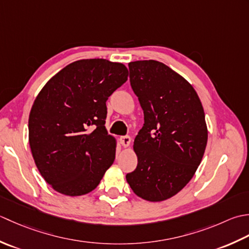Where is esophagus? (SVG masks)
Returning a JSON list of instances; mask_svg holds the SVG:
<instances>
[{"mask_svg": "<svg viewBox=\"0 0 249 249\" xmlns=\"http://www.w3.org/2000/svg\"><path fill=\"white\" fill-rule=\"evenodd\" d=\"M119 142H120V144L123 145L124 147H128L129 145H130V143H131V138L129 135H124V136H120V139H119Z\"/></svg>", "mask_w": 249, "mask_h": 249, "instance_id": "1", "label": "esophagus"}]
</instances>
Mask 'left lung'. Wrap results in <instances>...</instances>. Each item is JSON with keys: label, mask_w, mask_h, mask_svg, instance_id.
I'll use <instances>...</instances> for the list:
<instances>
[{"label": "left lung", "mask_w": 249, "mask_h": 249, "mask_svg": "<svg viewBox=\"0 0 249 249\" xmlns=\"http://www.w3.org/2000/svg\"><path fill=\"white\" fill-rule=\"evenodd\" d=\"M130 84L144 111L134 140L138 166L125 176L136 196L160 202L195 175L207 143L205 114L194 87L159 61L129 63Z\"/></svg>", "instance_id": "8db88e82"}]
</instances>
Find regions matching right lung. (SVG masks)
Listing matches in <instances>:
<instances>
[{"label": "right lung", "instance_id": "obj_1", "mask_svg": "<svg viewBox=\"0 0 249 249\" xmlns=\"http://www.w3.org/2000/svg\"><path fill=\"white\" fill-rule=\"evenodd\" d=\"M128 79L123 63L78 60L44 86L29 117V143L39 171L65 196L96 188L113 164L116 141L105 128L106 101Z\"/></svg>", "mask_w": 249, "mask_h": 249}]
</instances>
